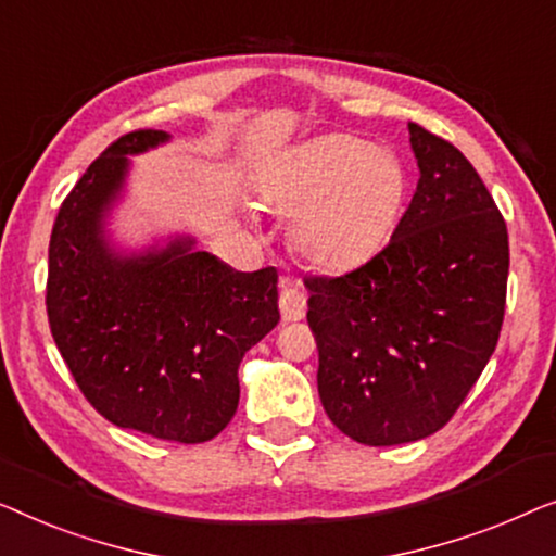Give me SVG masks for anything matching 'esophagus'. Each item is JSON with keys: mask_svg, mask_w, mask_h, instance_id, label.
<instances>
[{"mask_svg": "<svg viewBox=\"0 0 556 556\" xmlns=\"http://www.w3.org/2000/svg\"><path fill=\"white\" fill-rule=\"evenodd\" d=\"M279 312L285 323H296L307 312V294L292 279H279Z\"/></svg>", "mask_w": 556, "mask_h": 556, "instance_id": "34e87169", "label": "esophagus"}]
</instances>
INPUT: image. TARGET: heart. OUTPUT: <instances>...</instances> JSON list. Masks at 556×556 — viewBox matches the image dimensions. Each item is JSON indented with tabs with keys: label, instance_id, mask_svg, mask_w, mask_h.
Listing matches in <instances>:
<instances>
[{
	"label": "heart",
	"instance_id": "heart-1",
	"mask_svg": "<svg viewBox=\"0 0 556 556\" xmlns=\"http://www.w3.org/2000/svg\"><path fill=\"white\" fill-rule=\"evenodd\" d=\"M405 193L393 151L330 132L279 155L264 168L262 203L294 216L292 244L319 269H348L386 244Z\"/></svg>",
	"mask_w": 556,
	"mask_h": 556
}]
</instances>
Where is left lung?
<instances>
[{"mask_svg":"<svg viewBox=\"0 0 556 556\" xmlns=\"http://www.w3.org/2000/svg\"><path fill=\"white\" fill-rule=\"evenodd\" d=\"M418 189L393 237L340 277H307L317 390L365 445L420 441L448 424L494 355L509 233L456 146L408 123Z\"/></svg>","mask_w":556,"mask_h":556,"instance_id":"8db88e82","label":"left lung"}]
</instances>
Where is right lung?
<instances>
[{"instance_id":"add662e5","label":"right lung","mask_w":556,"mask_h":556,"mask_svg":"<svg viewBox=\"0 0 556 556\" xmlns=\"http://www.w3.org/2000/svg\"><path fill=\"white\" fill-rule=\"evenodd\" d=\"M132 130L73 186L54 218L47 319L88 403L113 426L176 443H203L239 405V363L279 323L277 269L233 271L191 239L161 252L115 256L103 214L128 155L163 143Z\"/></svg>"}]
</instances>
